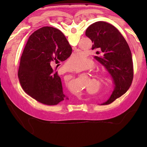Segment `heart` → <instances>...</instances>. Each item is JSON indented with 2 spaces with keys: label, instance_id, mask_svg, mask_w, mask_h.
<instances>
[{
  "label": "heart",
  "instance_id": "heart-1",
  "mask_svg": "<svg viewBox=\"0 0 147 147\" xmlns=\"http://www.w3.org/2000/svg\"><path fill=\"white\" fill-rule=\"evenodd\" d=\"M92 64V61L88 60L84 53L82 52H76L71 56L67 62V65L70 70L77 71L85 68L87 64ZM97 77L101 80H106L108 75L105 71H102L99 73Z\"/></svg>",
  "mask_w": 147,
  "mask_h": 147
}]
</instances>
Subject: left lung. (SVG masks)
I'll return each mask as SVG.
<instances>
[{"instance_id":"obj_1","label":"left lung","mask_w":147,"mask_h":147,"mask_svg":"<svg viewBox=\"0 0 147 147\" xmlns=\"http://www.w3.org/2000/svg\"><path fill=\"white\" fill-rule=\"evenodd\" d=\"M85 35L93 43L92 50H96L95 56L104 65L114 80L115 88L108 100L102 104L113 102L125 93L133 78L132 54L129 47L119 30L104 21L93 23L86 29Z\"/></svg>"}]
</instances>
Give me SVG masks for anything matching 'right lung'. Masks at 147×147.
<instances>
[{
  "instance_id": "obj_1",
  "label": "right lung",
  "mask_w": 147,
  "mask_h": 147,
  "mask_svg": "<svg viewBox=\"0 0 147 147\" xmlns=\"http://www.w3.org/2000/svg\"><path fill=\"white\" fill-rule=\"evenodd\" d=\"M72 48L60 30L44 26L29 37L21 57L18 76L22 88L36 101L55 105L67 99L61 78L51 64L69 57Z\"/></svg>"
}]
</instances>
